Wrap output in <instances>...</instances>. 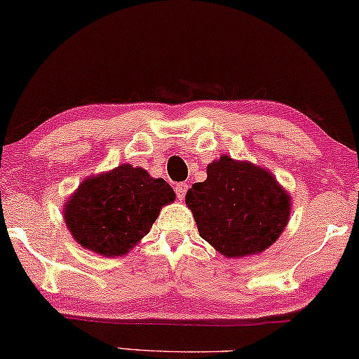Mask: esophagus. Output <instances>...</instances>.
I'll return each mask as SVG.
<instances>
[{
	"instance_id": "1",
	"label": "esophagus",
	"mask_w": 359,
	"mask_h": 359,
	"mask_svg": "<svg viewBox=\"0 0 359 359\" xmlns=\"http://www.w3.org/2000/svg\"><path fill=\"white\" fill-rule=\"evenodd\" d=\"M175 191H176V196H178V199H184L186 191H188V183H178L175 186Z\"/></svg>"
}]
</instances>
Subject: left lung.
I'll return each instance as SVG.
<instances>
[{
  "label": "left lung",
  "mask_w": 359,
  "mask_h": 359,
  "mask_svg": "<svg viewBox=\"0 0 359 359\" xmlns=\"http://www.w3.org/2000/svg\"><path fill=\"white\" fill-rule=\"evenodd\" d=\"M199 236L226 257L262 252L282 234L290 196L264 168L222 155L186 193Z\"/></svg>",
  "instance_id": "1"
}]
</instances>
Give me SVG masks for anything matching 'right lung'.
Returning <instances> with one entry per match:
<instances>
[{
    "label": "right lung",
    "mask_w": 359,
    "mask_h": 359,
    "mask_svg": "<svg viewBox=\"0 0 359 359\" xmlns=\"http://www.w3.org/2000/svg\"><path fill=\"white\" fill-rule=\"evenodd\" d=\"M175 198L165 180L151 178L143 168L122 165L82 181L64 208V217L82 248L117 257L150 232L161 206Z\"/></svg>",
    "instance_id": "add662e5"
}]
</instances>
